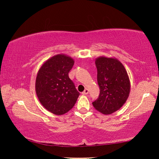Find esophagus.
Segmentation results:
<instances>
[{
    "mask_svg": "<svg viewBox=\"0 0 159 159\" xmlns=\"http://www.w3.org/2000/svg\"><path fill=\"white\" fill-rule=\"evenodd\" d=\"M88 92H89V90H88V89H85V90L83 91L82 94L83 95H87V94H88Z\"/></svg>",
    "mask_w": 159,
    "mask_h": 159,
    "instance_id": "34e87169",
    "label": "esophagus"
}]
</instances>
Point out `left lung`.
<instances>
[{
	"label": "left lung",
	"instance_id": "1",
	"mask_svg": "<svg viewBox=\"0 0 159 159\" xmlns=\"http://www.w3.org/2000/svg\"><path fill=\"white\" fill-rule=\"evenodd\" d=\"M95 65L100 93L93 105L102 114H111L127 100L130 90V79L124 66L117 59L99 57L96 59Z\"/></svg>",
	"mask_w": 159,
	"mask_h": 159
}]
</instances>
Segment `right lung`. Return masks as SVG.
<instances>
[{
    "instance_id": "1",
    "label": "right lung",
    "mask_w": 159,
    "mask_h": 159,
    "mask_svg": "<svg viewBox=\"0 0 159 159\" xmlns=\"http://www.w3.org/2000/svg\"><path fill=\"white\" fill-rule=\"evenodd\" d=\"M74 64V60L69 56L57 55L45 61L37 74L35 87L38 98L54 114L68 112L80 95L69 77Z\"/></svg>"
}]
</instances>
